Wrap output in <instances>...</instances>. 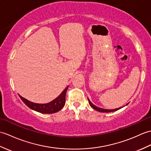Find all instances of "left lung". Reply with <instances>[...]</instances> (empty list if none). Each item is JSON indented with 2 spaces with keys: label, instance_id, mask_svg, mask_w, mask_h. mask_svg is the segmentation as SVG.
Masks as SVG:
<instances>
[{
  "label": "left lung",
  "instance_id": "left-lung-1",
  "mask_svg": "<svg viewBox=\"0 0 151 151\" xmlns=\"http://www.w3.org/2000/svg\"><path fill=\"white\" fill-rule=\"evenodd\" d=\"M88 101H89V104L91 106V107H93L94 110H96L97 111H99V112H101V113H110V112H114V111H117V110L120 109L122 108V107L117 108V109H102V108H100V107H97L96 106H94V104H93L91 102V101L89 100V99H88ZM127 104H126V105H127Z\"/></svg>",
  "mask_w": 151,
  "mask_h": 151
}]
</instances>
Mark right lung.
Listing matches in <instances>:
<instances>
[{
	"label": "right lung",
	"mask_w": 151,
	"mask_h": 151,
	"mask_svg": "<svg viewBox=\"0 0 151 151\" xmlns=\"http://www.w3.org/2000/svg\"><path fill=\"white\" fill-rule=\"evenodd\" d=\"M68 87L69 86H68L63 91L62 93L60 94L57 99H55V100L51 101V102L47 104H41L33 103L22 96H20V97L23 102L32 110L44 114H52L57 113V112L61 110L64 107L65 103V94L66 92H67Z\"/></svg>",
	"instance_id": "obj_1"
}]
</instances>
